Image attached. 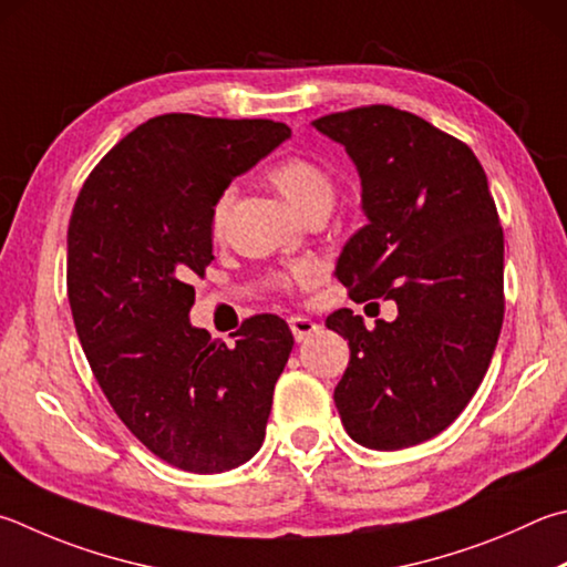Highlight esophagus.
Returning a JSON list of instances; mask_svg holds the SVG:
<instances>
[{"mask_svg": "<svg viewBox=\"0 0 567 567\" xmlns=\"http://www.w3.org/2000/svg\"><path fill=\"white\" fill-rule=\"evenodd\" d=\"M290 329H292V334H295V339L297 342H305L307 337H312L315 332H319V327L315 319H310V317H302V315H295V317H290Z\"/></svg>", "mask_w": 567, "mask_h": 567, "instance_id": "1", "label": "esophagus"}]
</instances>
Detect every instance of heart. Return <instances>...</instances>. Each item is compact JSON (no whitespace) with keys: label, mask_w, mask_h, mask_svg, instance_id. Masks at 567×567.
Masks as SVG:
<instances>
[{"label":"heart","mask_w":567,"mask_h":567,"mask_svg":"<svg viewBox=\"0 0 567 567\" xmlns=\"http://www.w3.org/2000/svg\"><path fill=\"white\" fill-rule=\"evenodd\" d=\"M265 178L285 195V200L292 205L305 218L312 213H327L334 200V178L327 171L324 163H319L305 153L277 158L265 171ZM230 208V190L220 193L210 208V230L218 235L225 225V215ZM312 275L310 265H292L282 272L272 275V285L280 290H290L295 282H302Z\"/></svg>","instance_id":"b5f03b06"}]
</instances>
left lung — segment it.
I'll return each mask as SVG.
<instances>
[{"mask_svg": "<svg viewBox=\"0 0 567 567\" xmlns=\"http://www.w3.org/2000/svg\"><path fill=\"white\" fill-rule=\"evenodd\" d=\"M362 178L369 223L344 245L337 280L354 302L386 297L394 322L352 310L327 327L349 339L334 389L347 434L399 451L441 434L488 372L503 310V228L486 171L466 143L416 113L374 104L315 121Z\"/></svg>", "mask_w": 567, "mask_h": 567, "instance_id": "left-lung-1", "label": "left lung"}]
</instances>
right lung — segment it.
Wrapping results in <instances>:
<instances>
[{
  "label": "right lung",
  "instance_id": "right-lung-1",
  "mask_svg": "<svg viewBox=\"0 0 567 567\" xmlns=\"http://www.w3.org/2000/svg\"><path fill=\"white\" fill-rule=\"evenodd\" d=\"M285 138L270 118L163 113L99 161L71 213L66 292L91 372L131 434L183 471L257 454L292 352L277 315L245 319L233 344L188 319L215 198Z\"/></svg>",
  "mask_w": 567,
  "mask_h": 567
}]
</instances>
